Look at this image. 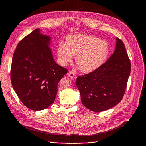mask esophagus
I'll return each mask as SVG.
<instances>
[{"label": "esophagus", "mask_w": 146, "mask_h": 146, "mask_svg": "<svg viewBox=\"0 0 146 146\" xmlns=\"http://www.w3.org/2000/svg\"><path fill=\"white\" fill-rule=\"evenodd\" d=\"M68 76H69L72 79H76V77H77L76 74H74V73H73V72H69L68 73Z\"/></svg>", "instance_id": "esophagus-1"}]
</instances>
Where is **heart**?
Segmentation results:
<instances>
[{
    "label": "heart",
    "instance_id": "b5f03b06",
    "mask_svg": "<svg viewBox=\"0 0 146 146\" xmlns=\"http://www.w3.org/2000/svg\"><path fill=\"white\" fill-rule=\"evenodd\" d=\"M57 54L60 63L65 65L76 56L75 62L84 73L91 72L100 67L108 58L109 47L105 41L98 38L77 35L68 38L67 43L59 44Z\"/></svg>",
    "mask_w": 146,
    "mask_h": 146
}]
</instances>
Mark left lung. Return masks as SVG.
Listing matches in <instances>:
<instances>
[{
    "mask_svg": "<svg viewBox=\"0 0 146 146\" xmlns=\"http://www.w3.org/2000/svg\"><path fill=\"white\" fill-rule=\"evenodd\" d=\"M115 50L96 70L78 76L76 86L83 105L94 112L107 110L120 102L131 73V61L122 41L117 37Z\"/></svg>",
    "mask_w": 146,
    "mask_h": 146,
    "instance_id": "8db88e82",
    "label": "left lung"
}]
</instances>
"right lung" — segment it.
<instances>
[{
	"mask_svg": "<svg viewBox=\"0 0 146 146\" xmlns=\"http://www.w3.org/2000/svg\"><path fill=\"white\" fill-rule=\"evenodd\" d=\"M51 38L36 29L18 43L10 72L13 87L28 109L42 110L54 102L58 84L68 72L54 61Z\"/></svg>",
	"mask_w": 146,
	"mask_h": 146,
	"instance_id": "right-lung-1",
	"label": "right lung"
}]
</instances>
